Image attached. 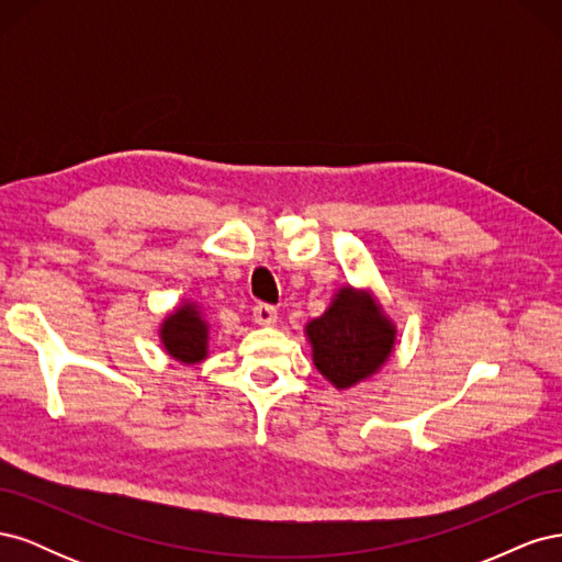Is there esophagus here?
<instances>
[{
    "label": "esophagus",
    "mask_w": 562,
    "mask_h": 562,
    "mask_svg": "<svg viewBox=\"0 0 562 562\" xmlns=\"http://www.w3.org/2000/svg\"><path fill=\"white\" fill-rule=\"evenodd\" d=\"M252 321L258 323V326H271V323H277V310L271 307V304L258 302L252 307Z\"/></svg>",
    "instance_id": "obj_1"
}]
</instances>
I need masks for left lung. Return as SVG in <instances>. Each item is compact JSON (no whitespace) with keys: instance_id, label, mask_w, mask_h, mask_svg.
<instances>
[{"instance_id":"left-lung-1","label":"left lung","mask_w":562,"mask_h":562,"mask_svg":"<svg viewBox=\"0 0 562 562\" xmlns=\"http://www.w3.org/2000/svg\"><path fill=\"white\" fill-rule=\"evenodd\" d=\"M304 337L316 370L335 389L347 391L386 366L398 342V328L370 288H337L328 310L307 321Z\"/></svg>"}]
</instances>
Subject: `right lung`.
<instances>
[{
  "label": "right lung",
  "instance_id": "1",
  "mask_svg": "<svg viewBox=\"0 0 562 562\" xmlns=\"http://www.w3.org/2000/svg\"><path fill=\"white\" fill-rule=\"evenodd\" d=\"M211 323L194 300H182L159 323L161 349L182 366H196L209 359Z\"/></svg>",
  "mask_w": 562,
  "mask_h": 562
}]
</instances>
